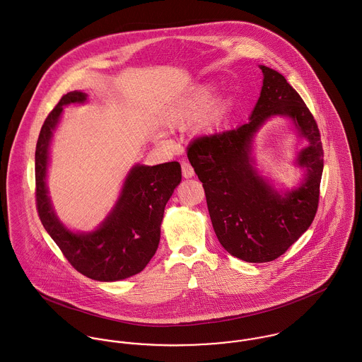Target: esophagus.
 <instances>
[{"label":"esophagus","mask_w":362,"mask_h":362,"mask_svg":"<svg viewBox=\"0 0 362 362\" xmlns=\"http://www.w3.org/2000/svg\"><path fill=\"white\" fill-rule=\"evenodd\" d=\"M181 170H182V177H184V178H191V177L195 175L194 167H192L189 163H187V161H182V163H181Z\"/></svg>","instance_id":"34e87169"}]
</instances>
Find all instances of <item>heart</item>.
Wrapping results in <instances>:
<instances>
[{"mask_svg":"<svg viewBox=\"0 0 362 362\" xmlns=\"http://www.w3.org/2000/svg\"><path fill=\"white\" fill-rule=\"evenodd\" d=\"M213 85L201 83L189 89L164 115V124L170 129H187L197 122L201 132L216 131L227 118L230 102L226 96H217L211 101Z\"/></svg>","mask_w":362,"mask_h":362,"instance_id":"1","label":"heart"}]
</instances>
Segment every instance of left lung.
Masks as SVG:
<instances>
[{
    "mask_svg": "<svg viewBox=\"0 0 362 362\" xmlns=\"http://www.w3.org/2000/svg\"><path fill=\"white\" fill-rule=\"evenodd\" d=\"M263 85L250 121L235 129L201 136L188 158L201 180L214 233L223 248L245 262L283 255L308 228L317 210L323 171L320 134L301 96L277 71L259 65ZM290 117L309 145L295 162L305 178L294 190L277 192L258 174L253 139L272 116Z\"/></svg>",
    "mask_w": 362,
    "mask_h": 362,
    "instance_id": "1",
    "label": "left lung"
}]
</instances>
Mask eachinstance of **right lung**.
Listing matches in <instances>:
<instances>
[{
    "instance_id": "right-lung-1",
    "label": "right lung",
    "mask_w": 362,
    "mask_h": 362,
    "mask_svg": "<svg viewBox=\"0 0 362 362\" xmlns=\"http://www.w3.org/2000/svg\"><path fill=\"white\" fill-rule=\"evenodd\" d=\"M86 100L88 95L78 90L64 95L42 127L35 155L36 205L46 231L79 273L98 281H118L138 274L153 258L164 207L181 182V165L178 161L135 164L124 181L118 201L96 230H68L55 214L49 197V152L64 105Z\"/></svg>"
}]
</instances>
